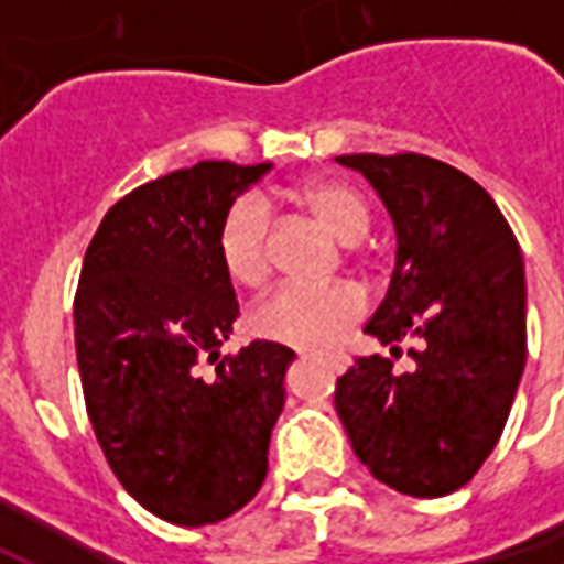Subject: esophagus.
Segmentation results:
<instances>
[{
  "mask_svg": "<svg viewBox=\"0 0 564 564\" xmlns=\"http://www.w3.org/2000/svg\"><path fill=\"white\" fill-rule=\"evenodd\" d=\"M326 366H329L335 375H341V371H347V359H344V356H332V359H326Z\"/></svg>",
  "mask_w": 564,
  "mask_h": 564,
  "instance_id": "obj_1",
  "label": "esophagus"
}]
</instances>
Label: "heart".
I'll return each mask as SVG.
<instances>
[{
  "label": "heart",
  "instance_id": "heart-1",
  "mask_svg": "<svg viewBox=\"0 0 564 564\" xmlns=\"http://www.w3.org/2000/svg\"><path fill=\"white\" fill-rule=\"evenodd\" d=\"M295 202H302L319 217V223L341 241H359L371 226V208L354 186L305 184L293 189ZM217 253L229 281L257 290L269 281L271 271V210L265 198L245 196L235 202L217 235ZM366 314V293L354 283H329V286H305L286 283L262 299L250 314V329L265 341L283 344L305 354L335 350Z\"/></svg>",
  "mask_w": 564,
  "mask_h": 564
}]
</instances>
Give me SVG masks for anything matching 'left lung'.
I'll use <instances>...</instances> for the list:
<instances>
[{
  "label": "left lung",
  "mask_w": 564,
  "mask_h": 564,
  "mask_svg": "<svg viewBox=\"0 0 564 564\" xmlns=\"http://www.w3.org/2000/svg\"><path fill=\"white\" fill-rule=\"evenodd\" d=\"M395 226V269L366 332L402 356H362L335 387L354 453L395 492L441 498L471 480L501 437L525 368V274L484 186L420 153H347Z\"/></svg>",
  "instance_id": "8db88e82"
}]
</instances>
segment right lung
Wrapping results in <instances>:
<instances>
[{"mask_svg":"<svg viewBox=\"0 0 564 564\" xmlns=\"http://www.w3.org/2000/svg\"><path fill=\"white\" fill-rule=\"evenodd\" d=\"M265 172L205 160L132 189L80 269L75 350L93 432L129 496L174 525L232 517L269 471L295 354L250 341L220 356L238 302L217 253L235 198Z\"/></svg>","mask_w":564,"mask_h":564,"instance_id":"right-lung-1","label":"right lung"}]
</instances>
